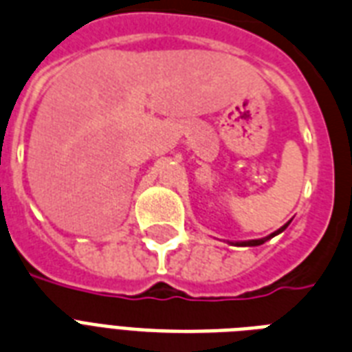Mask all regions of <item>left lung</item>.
I'll use <instances>...</instances> for the list:
<instances>
[{"label": "left lung", "instance_id": "1", "mask_svg": "<svg viewBox=\"0 0 352 352\" xmlns=\"http://www.w3.org/2000/svg\"><path fill=\"white\" fill-rule=\"evenodd\" d=\"M287 226H288V224H285V226H283V228H280V230H277V231H275V233H272V235H270V236H266V239H257V241L241 242V246H261V244H264V242H266V241H270L272 236H275V235H277V233H280V231L287 230Z\"/></svg>", "mask_w": 352, "mask_h": 352}]
</instances>
